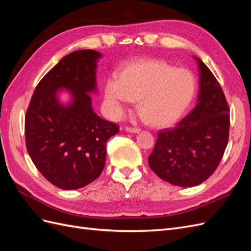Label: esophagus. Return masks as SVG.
I'll return each instance as SVG.
<instances>
[{
	"instance_id": "esophagus-1",
	"label": "esophagus",
	"mask_w": 251,
	"mask_h": 251,
	"mask_svg": "<svg viewBox=\"0 0 251 251\" xmlns=\"http://www.w3.org/2000/svg\"><path fill=\"white\" fill-rule=\"evenodd\" d=\"M126 131L128 132V133H133V134H136V133H139L140 130L137 127H131V126H126Z\"/></svg>"
}]
</instances>
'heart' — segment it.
<instances>
[{
	"label": "heart",
	"instance_id": "heart-1",
	"mask_svg": "<svg viewBox=\"0 0 251 251\" xmlns=\"http://www.w3.org/2000/svg\"><path fill=\"white\" fill-rule=\"evenodd\" d=\"M196 92L193 73L161 59H143L124 68L105 83L104 94L116 115L138 100L141 118L154 126H169L183 115Z\"/></svg>",
	"mask_w": 251,
	"mask_h": 251
}]
</instances>
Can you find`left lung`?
Returning <instances> with one entry per match:
<instances>
[{"instance_id": "8db88e82", "label": "left lung", "mask_w": 251, "mask_h": 251, "mask_svg": "<svg viewBox=\"0 0 251 251\" xmlns=\"http://www.w3.org/2000/svg\"><path fill=\"white\" fill-rule=\"evenodd\" d=\"M194 110L176 126L159 132L149 165L173 185L193 187L216 171L228 142L229 108L221 86L202 60Z\"/></svg>"}]
</instances>
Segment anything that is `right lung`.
I'll use <instances>...</instances> for the list:
<instances>
[{
  "label": "right lung",
  "mask_w": 251,
  "mask_h": 251,
  "mask_svg": "<svg viewBox=\"0 0 251 251\" xmlns=\"http://www.w3.org/2000/svg\"><path fill=\"white\" fill-rule=\"evenodd\" d=\"M100 52L85 49L64 56L36 86L25 116L28 154L43 176L62 189H77L100 177L105 143L117 134L115 124L94 112ZM67 90L70 100L60 93Z\"/></svg>",
  "instance_id": "obj_1"
}]
</instances>
